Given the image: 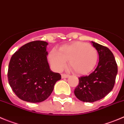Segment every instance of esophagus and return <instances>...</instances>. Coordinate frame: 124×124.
Wrapping results in <instances>:
<instances>
[{"mask_svg": "<svg viewBox=\"0 0 124 124\" xmlns=\"http://www.w3.org/2000/svg\"><path fill=\"white\" fill-rule=\"evenodd\" d=\"M69 75H67V74H61V78H66L69 77Z\"/></svg>", "mask_w": 124, "mask_h": 124, "instance_id": "34e87169", "label": "esophagus"}]
</instances>
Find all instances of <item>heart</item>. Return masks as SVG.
Listing matches in <instances>:
<instances>
[{
    "label": "heart",
    "instance_id": "heart-1",
    "mask_svg": "<svg viewBox=\"0 0 124 124\" xmlns=\"http://www.w3.org/2000/svg\"><path fill=\"white\" fill-rule=\"evenodd\" d=\"M49 60L52 68L56 71H61L69 60L70 68L78 74H86L91 72L96 66L98 53L96 49L88 44L75 42L61 47L58 50L52 49L49 55Z\"/></svg>",
    "mask_w": 124,
    "mask_h": 124
}]
</instances>
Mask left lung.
<instances>
[{
	"label": "left lung",
	"instance_id": "8db88e82",
	"mask_svg": "<svg viewBox=\"0 0 124 124\" xmlns=\"http://www.w3.org/2000/svg\"><path fill=\"white\" fill-rule=\"evenodd\" d=\"M99 56L96 69L91 74L78 78L74 90L77 98L85 102L99 101L109 94L114 87L117 65L113 53L107 47L91 41Z\"/></svg>",
	"mask_w": 124,
	"mask_h": 124
}]
</instances>
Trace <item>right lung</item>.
I'll return each mask as SVG.
<instances>
[{
  "label": "right lung",
  "mask_w": 124,
  "mask_h": 124,
  "mask_svg": "<svg viewBox=\"0 0 124 124\" xmlns=\"http://www.w3.org/2000/svg\"><path fill=\"white\" fill-rule=\"evenodd\" d=\"M46 41H31L22 46L11 56L8 80L12 90L22 101L38 103L50 96L59 73L52 71L47 62Z\"/></svg>",
  "instance_id": "obj_1"
}]
</instances>
